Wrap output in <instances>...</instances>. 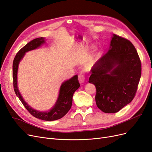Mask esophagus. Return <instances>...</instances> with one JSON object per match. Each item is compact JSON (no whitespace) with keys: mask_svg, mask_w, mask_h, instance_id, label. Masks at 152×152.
<instances>
[{"mask_svg":"<svg viewBox=\"0 0 152 152\" xmlns=\"http://www.w3.org/2000/svg\"><path fill=\"white\" fill-rule=\"evenodd\" d=\"M78 77H79V80L80 83H84L85 81V76H84V73L80 72L79 74Z\"/></svg>","mask_w":152,"mask_h":152,"instance_id":"34e87169","label":"esophagus"}]
</instances>
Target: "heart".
Masks as SVG:
<instances>
[{
	"label": "heart",
	"instance_id": "obj_1",
	"mask_svg": "<svg viewBox=\"0 0 152 152\" xmlns=\"http://www.w3.org/2000/svg\"><path fill=\"white\" fill-rule=\"evenodd\" d=\"M98 56L97 55H94V56L91 57L89 59H87L86 62L84 63V69L86 70H91L92 68H93L95 64L98 60Z\"/></svg>",
	"mask_w": 152,
	"mask_h": 152
}]
</instances>
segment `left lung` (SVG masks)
<instances>
[{
  "label": "left lung",
  "mask_w": 152,
  "mask_h": 152,
  "mask_svg": "<svg viewBox=\"0 0 152 152\" xmlns=\"http://www.w3.org/2000/svg\"><path fill=\"white\" fill-rule=\"evenodd\" d=\"M89 82L96 88L97 107L116 113L134 98L141 75V63L129 40L114 34L108 51L91 69Z\"/></svg>",
  "instance_id": "left-lung-1"
}]
</instances>
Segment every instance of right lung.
<instances>
[{
    "mask_svg": "<svg viewBox=\"0 0 152 152\" xmlns=\"http://www.w3.org/2000/svg\"><path fill=\"white\" fill-rule=\"evenodd\" d=\"M44 43H45L44 38L40 37L35 39L26 44L23 48H22L18 52L15 59H14L12 64L13 86L16 96L31 115L43 121H53L62 118L70 110L72 104V98L73 93H75L76 90L79 89L80 84H79V80H78L77 75L73 76L70 79L64 82L61 86L59 96L56 104L49 112H42L37 111V110L31 108L25 102L19 91H18L17 86V73L18 65H19L21 59L24 56L25 53L29 51V50L37 49Z\"/></svg>",
    "mask_w": 152,
    "mask_h": 152,
    "instance_id": "1",
    "label": "right lung"
}]
</instances>
